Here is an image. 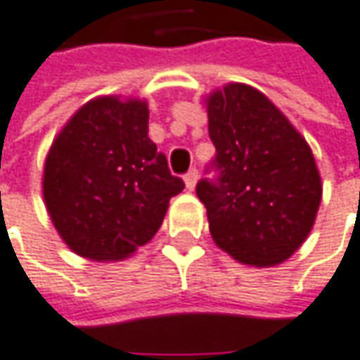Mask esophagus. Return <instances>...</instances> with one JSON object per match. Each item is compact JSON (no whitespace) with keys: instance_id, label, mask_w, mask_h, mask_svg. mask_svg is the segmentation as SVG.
<instances>
[{"instance_id":"34e87169","label":"esophagus","mask_w":360,"mask_h":360,"mask_svg":"<svg viewBox=\"0 0 360 360\" xmlns=\"http://www.w3.org/2000/svg\"><path fill=\"white\" fill-rule=\"evenodd\" d=\"M198 176H200L198 168H190V170L186 172L184 182H186V188H188V190H194L195 182H198Z\"/></svg>"}]
</instances>
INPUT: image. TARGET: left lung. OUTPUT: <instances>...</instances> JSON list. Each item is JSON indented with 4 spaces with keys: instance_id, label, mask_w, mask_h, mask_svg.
<instances>
[{
    "instance_id": "obj_1",
    "label": "left lung",
    "mask_w": 360,
    "mask_h": 360,
    "mask_svg": "<svg viewBox=\"0 0 360 360\" xmlns=\"http://www.w3.org/2000/svg\"><path fill=\"white\" fill-rule=\"evenodd\" d=\"M215 156L195 194L213 241L233 259L274 266L314 227L321 180L308 143L259 90L229 84L207 98Z\"/></svg>"
}]
</instances>
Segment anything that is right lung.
Masks as SVG:
<instances>
[{
    "instance_id": "right-lung-1",
    "label": "right lung",
    "mask_w": 360,
    "mask_h": 360,
    "mask_svg": "<svg viewBox=\"0 0 360 360\" xmlns=\"http://www.w3.org/2000/svg\"><path fill=\"white\" fill-rule=\"evenodd\" d=\"M184 180L148 139L145 101L98 98L76 111L46 156L43 194L64 243L80 257L125 259L160 229Z\"/></svg>"
}]
</instances>
